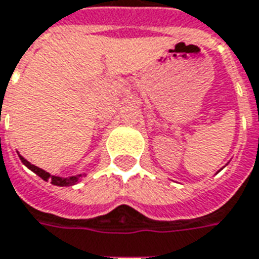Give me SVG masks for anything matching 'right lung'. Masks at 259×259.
Wrapping results in <instances>:
<instances>
[{
    "label": "right lung",
    "mask_w": 259,
    "mask_h": 259,
    "mask_svg": "<svg viewBox=\"0 0 259 259\" xmlns=\"http://www.w3.org/2000/svg\"><path fill=\"white\" fill-rule=\"evenodd\" d=\"M19 158L22 161L23 164L29 168V169H32L36 175H39L43 181H50L53 185L57 186H71L75 185L77 182H79V180L84 177V174H78V175H75V177H70V178H61V177H54V175H50L49 172H46L45 169H41V168L36 167L33 164H30L28 160H25L22 155H19Z\"/></svg>",
    "instance_id": "add662e5"
}]
</instances>
